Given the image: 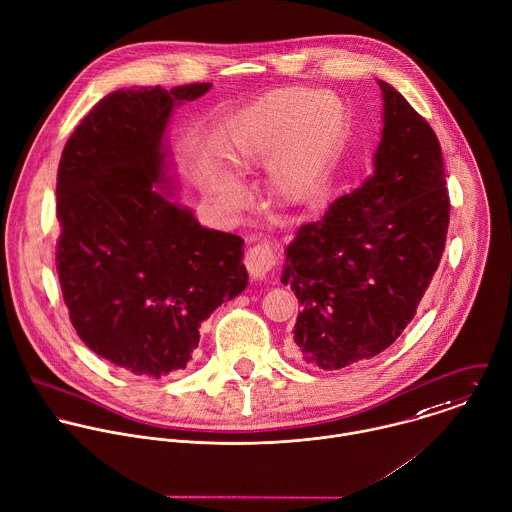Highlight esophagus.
<instances>
[{
    "instance_id": "1",
    "label": "esophagus",
    "mask_w": 512,
    "mask_h": 512,
    "mask_svg": "<svg viewBox=\"0 0 512 512\" xmlns=\"http://www.w3.org/2000/svg\"><path fill=\"white\" fill-rule=\"evenodd\" d=\"M275 261H277V253L269 243L253 245L245 255V267L255 279H265L269 271L275 267Z\"/></svg>"
}]
</instances>
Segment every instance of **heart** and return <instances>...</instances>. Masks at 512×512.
Listing matches in <instances>:
<instances>
[{
    "label": "heart",
    "instance_id": "obj_1",
    "mask_svg": "<svg viewBox=\"0 0 512 512\" xmlns=\"http://www.w3.org/2000/svg\"><path fill=\"white\" fill-rule=\"evenodd\" d=\"M347 129V105L333 91L279 87L251 101L233 121L227 157L239 173L267 165V187L283 203L307 199L327 173ZM225 207L247 199L243 181L225 169L207 175Z\"/></svg>",
    "mask_w": 512,
    "mask_h": 512
}]
</instances>
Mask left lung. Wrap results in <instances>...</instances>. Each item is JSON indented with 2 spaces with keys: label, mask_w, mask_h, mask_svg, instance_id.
Listing matches in <instances>:
<instances>
[{
  "label": "left lung",
  "mask_w": 512,
  "mask_h": 512,
  "mask_svg": "<svg viewBox=\"0 0 512 512\" xmlns=\"http://www.w3.org/2000/svg\"><path fill=\"white\" fill-rule=\"evenodd\" d=\"M373 175L301 225L281 283L303 311L293 343L325 371L383 353L413 321L449 231L443 153L431 125L387 81Z\"/></svg>",
  "instance_id": "1"
}]
</instances>
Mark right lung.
<instances>
[{"instance_id": "obj_1", "label": "right lung", "mask_w": 512, "mask_h": 512, "mask_svg": "<svg viewBox=\"0 0 512 512\" xmlns=\"http://www.w3.org/2000/svg\"><path fill=\"white\" fill-rule=\"evenodd\" d=\"M211 83L105 95L67 139L57 169V275L79 339L143 377L185 369L199 327L245 291L243 239L173 201L167 125Z\"/></svg>"}]
</instances>
